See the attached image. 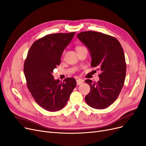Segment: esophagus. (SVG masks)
Masks as SVG:
<instances>
[{
  "instance_id": "1",
  "label": "esophagus",
  "mask_w": 146,
  "mask_h": 146,
  "mask_svg": "<svg viewBox=\"0 0 146 146\" xmlns=\"http://www.w3.org/2000/svg\"><path fill=\"white\" fill-rule=\"evenodd\" d=\"M76 81H77V86H79L81 84H83V82H84V81L83 80H81V79H78V80H76Z\"/></svg>"
}]
</instances>
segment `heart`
<instances>
[{"label":"heart","mask_w":146,"mask_h":146,"mask_svg":"<svg viewBox=\"0 0 146 146\" xmlns=\"http://www.w3.org/2000/svg\"><path fill=\"white\" fill-rule=\"evenodd\" d=\"M83 47H84V46H80V45L77 46V47H76V50H78V49H80V48H83Z\"/></svg>","instance_id":"heart-1"}]
</instances>
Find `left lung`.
<instances>
[{"label": "left lung", "mask_w": 146, "mask_h": 146, "mask_svg": "<svg viewBox=\"0 0 146 146\" xmlns=\"http://www.w3.org/2000/svg\"><path fill=\"white\" fill-rule=\"evenodd\" d=\"M77 37L89 50L91 66L101 71L98 82L85 80L90 87L85 101L92 108H106L116 100L125 83L126 65L123 50L117 39L102 33L82 32Z\"/></svg>", "instance_id": "8db88e82"}]
</instances>
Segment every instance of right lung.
I'll list each match as a JSON object with an SVG mask.
<instances>
[{
  "label": "right lung",
  "instance_id": "add662e5",
  "mask_svg": "<svg viewBox=\"0 0 146 146\" xmlns=\"http://www.w3.org/2000/svg\"><path fill=\"white\" fill-rule=\"evenodd\" d=\"M75 34L47 35L34 42L27 53L24 64L27 88L39 106L49 111H56L65 107L77 85L73 78L60 82L52 75L60 64L63 51Z\"/></svg>",
  "mask_w": 146,
  "mask_h": 146
}]
</instances>
